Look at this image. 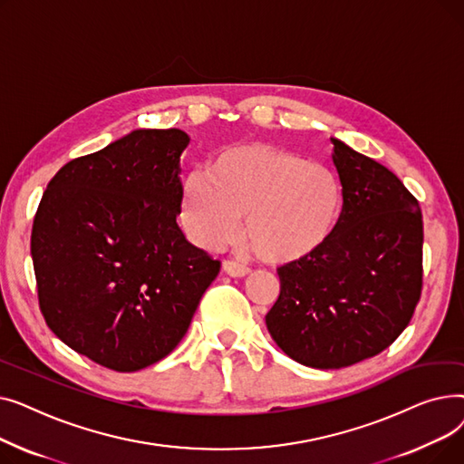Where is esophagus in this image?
Returning a JSON list of instances; mask_svg holds the SVG:
<instances>
[{
  "label": "esophagus",
  "instance_id": "34e87169",
  "mask_svg": "<svg viewBox=\"0 0 464 464\" xmlns=\"http://www.w3.org/2000/svg\"><path fill=\"white\" fill-rule=\"evenodd\" d=\"M222 269H224L226 275H229V276H233V278H242V276L250 275L248 266L238 263V261H235V259H224V261H222Z\"/></svg>",
  "mask_w": 464,
  "mask_h": 464
}]
</instances>
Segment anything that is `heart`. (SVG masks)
Here are the masks:
<instances>
[{
  "mask_svg": "<svg viewBox=\"0 0 464 464\" xmlns=\"http://www.w3.org/2000/svg\"><path fill=\"white\" fill-rule=\"evenodd\" d=\"M344 207L340 179L280 146L242 142L182 184L180 222L195 245L231 242L245 214L246 237L265 261L297 263L322 250Z\"/></svg>",
  "mask_w": 464,
  "mask_h": 464,
  "instance_id": "heart-1",
  "label": "heart"
}]
</instances>
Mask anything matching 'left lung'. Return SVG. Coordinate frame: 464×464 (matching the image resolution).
Returning a JSON list of instances; mask_svg holds the SVG:
<instances>
[{
    "label": "left lung",
    "mask_w": 464,
    "mask_h": 464,
    "mask_svg": "<svg viewBox=\"0 0 464 464\" xmlns=\"http://www.w3.org/2000/svg\"><path fill=\"white\" fill-rule=\"evenodd\" d=\"M344 207L327 245L278 269L266 314L275 343L301 364L343 369L392 346L423 287V216L387 167L333 139Z\"/></svg>",
    "instance_id": "obj_1"
}]
</instances>
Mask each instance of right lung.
<instances>
[{"label": "right lung", "instance_id": "obj_1", "mask_svg": "<svg viewBox=\"0 0 464 464\" xmlns=\"http://www.w3.org/2000/svg\"><path fill=\"white\" fill-rule=\"evenodd\" d=\"M180 130H137L65 163L32 227L39 308L81 355L133 372L177 348L219 261L177 224Z\"/></svg>", "mask_w": 464, "mask_h": 464}]
</instances>
